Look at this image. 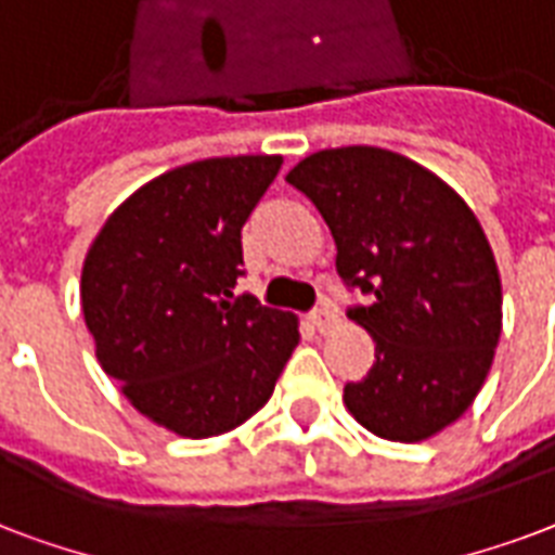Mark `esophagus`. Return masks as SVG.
Instances as JSON below:
<instances>
[{
	"instance_id": "34e87169",
	"label": "esophagus",
	"mask_w": 555,
	"mask_h": 555,
	"mask_svg": "<svg viewBox=\"0 0 555 555\" xmlns=\"http://www.w3.org/2000/svg\"><path fill=\"white\" fill-rule=\"evenodd\" d=\"M309 324L315 326L318 333H330L338 326V315L330 307H318L309 312Z\"/></svg>"
}]
</instances>
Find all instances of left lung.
<instances>
[{
    "label": "left lung",
    "mask_w": 555,
    "mask_h": 555,
    "mask_svg": "<svg viewBox=\"0 0 555 555\" xmlns=\"http://www.w3.org/2000/svg\"><path fill=\"white\" fill-rule=\"evenodd\" d=\"M286 182L333 231L338 274L373 295L347 312L376 356L364 379L345 385L347 411L393 442L457 423L504 326L501 274L478 217L428 167L382 147L318 150Z\"/></svg>",
    "instance_id": "8db88e82"
}]
</instances>
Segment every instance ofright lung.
Returning <instances> with one entry per match:
<instances>
[{
  "mask_svg": "<svg viewBox=\"0 0 555 555\" xmlns=\"http://www.w3.org/2000/svg\"><path fill=\"white\" fill-rule=\"evenodd\" d=\"M283 156L173 167L130 193L86 251L80 307L130 405L179 437L234 431L269 402L298 315L234 298L243 225Z\"/></svg>",
  "mask_w": 555,
  "mask_h": 555,
  "instance_id": "right-lung-1",
  "label": "right lung"
}]
</instances>
